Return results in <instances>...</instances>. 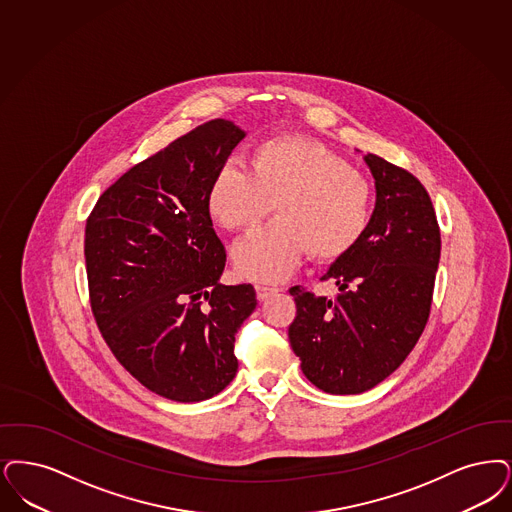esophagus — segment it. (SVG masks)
I'll use <instances>...</instances> for the list:
<instances>
[{"instance_id": "1", "label": "esophagus", "mask_w": 512, "mask_h": 512, "mask_svg": "<svg viewBox=\"0 0 512 512\" xmlns=\"http://www.w3.org/2000/svg\"><path fill=\"white\" fill-rule=\"evenodd\" d=\"M255 291H257V299H259V301H265V299H268L270 295L278 293V289H276V287L261 286V284H257V286H255Z\"/></svg>"}]
</instances>
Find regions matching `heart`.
<instances>
[{"label":"heart","mask_w":512,"mask_h":512,"mask_svg":"<svg viewBox=\"0 0 512 512\" xmlns=\"http://www.w3.org/2000/svg\"><path fill=\"white\" fill-rule=\"evenodd\" d=\"M276 211V221L234 249V266L253 282H280L303 253L339 261L368 230L373 190L368 179L326 144L284 135L257 144L249 171L221 167L207 192L211 217L228 232H247Z\"/></svg>","instance_id":"1"}]
</instances>
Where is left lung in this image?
I'll use <instances>...</instances> for the list:
<instances>
[{
	"label": "left lung",
	"mask_w": 512,
	"mask_h": 512,
	"mask_svg": "<svg viewBox=\"0 0 512 512\" xmlns=\"http://www.w3.org/2000/svg\"><path fill=\"white\" fill-rule=\"evenodd\" d=\"M366 164L377 188L368 230L322 278L341 293L329 301L289 289L297 305L289 343L308 381L329 394L373 389L406 360L427 326L440 261V226L425 186L375 154Z\"/></svg>",
	"instance_id": "left-lung-1"
}]
</instances>
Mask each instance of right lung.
I'll return each mask as SVG.
<instances>
[{
	"instance_id": "add662e5",
	"label": "right lung",
	"mask_w": 512,
	"mask_h": 512,
	"mask_svg": "<svg viewBox=\"0 0 512 512\" xmlns=\"http://www.w3.org/2000/svg\"><path fill=\"white\" fill-rule=\"evenodd\" d=\"M246 133L202 123L108 186L85 223L89 303L116 360L173 402H202L234 379V341L257 307L223 286L226 251L207 192Z\"/></svg>"
}]
</instances>
